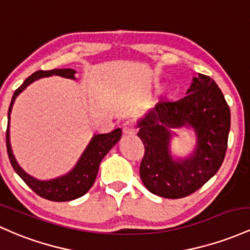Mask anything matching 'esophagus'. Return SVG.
Here are the masks:
<instances>
[{
	"label": "esophagus",
	"instance_id": "34e87169",
	"mask_svg": "<svg viewBox=\"0 0 250 250\" xmlns=\"http://www.w3.org/2000/svg\"><path fill=\"white\" fill-rule=\"evenodd\" d=\"M123 131H124L125 134H134L136 133V125L131 120H127L123 124Z\"/></svg>",
	"mask_w": 250,
	"mask_h": 250
}]
</instances>
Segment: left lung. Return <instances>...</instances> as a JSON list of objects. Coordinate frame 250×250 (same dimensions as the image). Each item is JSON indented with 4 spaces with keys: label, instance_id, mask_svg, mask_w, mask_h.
Here are the masks:
<instances>
[{
    "label": "left lung",
    "instance_id": "left-lung-1",
    "mask_svg": "<svg viewBox=\"0 0 250 250\" xmlns=\"http://www.w3.org/2000/svg\"><path fill=\"white\" fill-rule=\"evenodd\" d=\"M187 93L176 100L162 98L138 124L145 147L140 178L148 191L172 200L197 191L217 172L230 130V110L211 78L198 74ZM182 125L195 130L198 145L191 157L175 161L168 150L169 128Z\"/></svg>",
    "mask_w": 250,
    "mask_h": 250
}]
</instances>
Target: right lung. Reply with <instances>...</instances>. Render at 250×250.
<instances>
[{
	"label": "right lung",
	"instance_id": "add662e5",
	"mask_svg": "<svg viewBox=\"0 0 250 250\" xmlns=\"http://www.w3.org/2000/svg\"><path fill=\"white\" fill-rule=\"evenodd\" d=\"M75 71L71 68H61V69H50V71H38L33 73L30 77H28L24 83L14 92L12 103H10L9 110H8V119L10 120V112H12L13 104L15 102L16 97L27 87L33 81L40 79L43 77H50V75H60V77L68 78V79H75ZM122 137V130L116 128L110 133L97 134L92 138L88 146L86 147L85 152L83 153L81 158L75 165L68 175L62 176V177L53 179V181L41 182L38 179L33 178L28 173L24 172L16 159L14 158L12 147H10L9 142V122L7 126V133H5V143H7L8 157L12 167L15 172L23 179L24 183L27 184L30 189L42 198L53 201V202H67L79 198L85 195L86 192L93 186L95 177H97L98 170H99L100 162L107 155L108 151L111 150L114 145L117 144L118 140Z\"/></svg>",
	"mask_w": 250,
	"mask_h": 250
}]
</instances>
